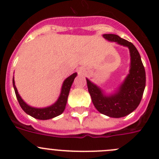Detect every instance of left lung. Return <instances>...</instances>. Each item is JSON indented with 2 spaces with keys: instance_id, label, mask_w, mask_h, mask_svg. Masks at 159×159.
Returning <instances> with one entry per match:
<instances>
[{
  "instance_id": "left-lung-1",
  "label": "left lung",
  "mask_w": 159,
  "mask_h": 159,
  "mask_svg": "<svg viewBox=\"0 0 159 159\" xmlns=\"http://www.w3.org/2000/svg\"><path fill=\"white\" fill-rule=\"evenodd\" d=\"M102 36L108 41L128 48L130 56L129 74L115 92L108 95L86 79L88 92L98 111L111 118L124 117L134 111L141 102L146 86L145 68L133 43L116 34H103Z\"/></svg>"
}]
</instances>
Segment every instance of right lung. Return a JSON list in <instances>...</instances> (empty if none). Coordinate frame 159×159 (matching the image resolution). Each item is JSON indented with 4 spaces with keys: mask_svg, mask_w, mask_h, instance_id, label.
Instances as JSON below:
<instances>
[{
    "mask_svg": "<svg viewBox=\"0 0 159 159\" xmlns=\"http://www.w3.org/2000/svg\"><path fill=\"white\" fill-rule=\"evenodd\" d=\"M77 73H73L72 75L67 77L65 80L64 81L61 88V92H60V96H59L58 99L54 102L51 106L46 107L43 108H38V107H33L29 106L27 104L25 101L22 99L20 95L18 93V91L15 85V81H14V77L12 78V84H13V88L16 93V99H17L18 102L20 103V106L21 107L24 111L26 114L29 115L32 117L35 118V119H40V120H46V119H50L52 118L57 117V116H60L64 112V109H65L66 104H67V97H68V94H69L70 89L72 85V83L76 77Z\"/></svg>",
    "mask_w": 159,
    "mask_h": 159,
    "instance_id": "1",
    "label": "right lung"
}]
</instances>
